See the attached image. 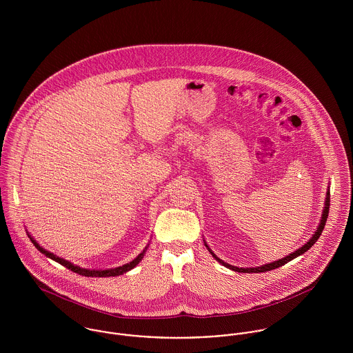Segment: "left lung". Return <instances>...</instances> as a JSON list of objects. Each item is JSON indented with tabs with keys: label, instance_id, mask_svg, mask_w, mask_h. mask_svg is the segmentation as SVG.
<instances>
[{
	"label": "left lung",
	"instance_id": "1",
	"mask_svg": "<svg viewBox=\"0 0 353 353\" xmlns=\"http://www.w3.org/2000/svg\"><path fill=\"white\" fill-rule=\"evenodd\" d=\"M329 205H330V192H329V189H327L326 200H325V208H323L322 217H321V223H319V225H318L316 231L314 232V235L311 236V239H310L305 245H303L302 248H301V249H298L296 252H294L292 254H290V255H287V256H284V258L279 259V261H274V262H270V263H265V265H262V266H256V268H238V266L230 265V263L224 262L223 259H220L219 256H216V254L208 248V245H206L205 242H203V243H205L206 249H208L209 252L213 255V258H214L216 261H219L221 265H224L225 268H228V269H231V270H234V272H239V273H262V272L273 270V269H277V268H280V266L285 265L287 262L292 261L294 258H296V256L302 255V254L307 252L310 248H312V246H314V243L319 239V236H321V234H322V231H323V228H325V224H326V220H327V214H329Z\"/></svg>",
	"mask_w": 353,
	"mask_h": 353
}]
</instances>
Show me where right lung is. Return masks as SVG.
Segmentation results:
<instances>
[{
	"mask_svg": "<svg viewBox=\"0 0 353 353\" xmlns=\"http://www.w3.org/2000/svg\"><path fill=\"white\" fill-rule=\"evenodd\" d=\"M28 236H30L31 242L35 245V248H37L39 252H42V254H45L46 256H49V258H51L52 261H55V262L61 263L62 266L68 268L69 270H72V272H74V273H79V274H81V276H85V277H110V276H112V277H114V276L123 274V273L129 272L130 269H133L136 265H139V262L144 258V254L147 252V248H145L141 254H139V255H137L132 262H129V263H126V265H122V266H118V268H114V269H105V270H95V269L92 270V269H84V268H80V266H77V265L70 263L69 261H66V259H63V258L57 256L55 254H52V252L45 250L43 248H41V246H39V243H38L37 241H34V238H31V235H28Z\"/></svg>",
	"mask_w": 353,
	"mask_h": 353,
	"instance_id": "1",
	"label": "right lung"
}]
</instances>
